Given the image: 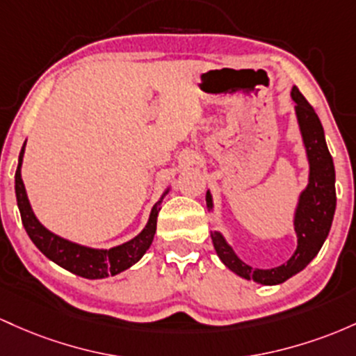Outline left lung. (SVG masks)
<instances>
[{"mask_svg": "<svg viewBox=\"0 0 356 356\" xmlns=\"http://www.w3.org/2000/svg\"><path fill=\"white\" fill-rule=\"evenodd\" d=\"M294 106V114L301 134L302 146L307 159V185L299 193L296 207L293 213V227L296 232L298 245L294 254L284 264L273 269H257L243 262L234 247L227 242L222 232H210L215 252H217L223 266L229 267L247 281H254L262 286H275L287 281L289 277L301 273L305 267L316 257L319 249L328 237L331 223H333L334 210H337V190H334V165L328 146H326L325 129L318 114L306 101L305 95L299 92L296 86L291 90ZM207 209L213 211V197L207 190Z\"/></svg>", "mask_w": 356, "mask_h": 356, "instance_id": "obj_1", "label": "left lung"}]
</instances>
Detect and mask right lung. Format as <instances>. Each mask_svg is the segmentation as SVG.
<instances>
[{"label": "right lung", "instance_id": "right-lung-1", "mask_svg": "<svg viewBox=\"0 0 356 356\" xmlns=\"http://www.w3.org/2000/svg\"><path fill=\"white\" fill-rule=\"evenodd\" d=\"M25 146L26 141L23 143L22 151H19L18 168L17 173H15V193H17L23 227H25L28 237L37 245L40 252L45 255V257H49L57 266L69 270V273L86 279H106L109 275L122 273V270L134 266L146 254V250L149 249L151 243L154 241V234H156L159 207H161L163 198L166 197L168 191L171 190V185L166 186V190L163 191L161 197L151 209L145 229L139 232L136 237L131 238V241L121 243V245L111 247V249H95V247L82 245V243L72 242L69 238H63L54 234L35 215L30 200H28L25 183H23L22 178Z\"/></svg>", "mask_w": 356, "mask_h": 356}]
</instances>
